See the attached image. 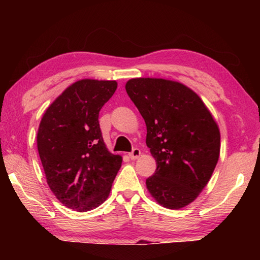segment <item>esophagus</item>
Masks as SVG:
<instances>
[{
	"mask_svg": "<svg viewBox=\"0 0 260 260\" xmlns=\"http://www.w3.org/2000/svg\"><path fill=\"white\" fill-rule=\"evenodd\" d=\"M140 155H141V151H140V149H138V148L133 149V151L128 153V156H129L131 159H138V158L140 157Z\"/></svg>",
	"mask_w": 260,
	"mask_h": 260,
	"instance_id": "obj_1",
	"label": "esophagus"
}]
</instances>
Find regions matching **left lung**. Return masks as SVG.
<instances>
[{
    "mask_svg": "<svg viewBox=\"0 0 260 260\" xmlns=\"http://www.w3.org/2000/svg\"><path fill=\"white\" fill-rule=\"evenodd\" d=\"M126 91L147 125V147L156 172L147 179L158 204L179 210L210 181L220 155V131L210 110L190 88L161 78H134Z\"/></svg>",
    "mask_w": 260,
    "mask_h": 260,
    "instance_id": "left-lung-1",
    "label": "left lung"
}]
</instances>
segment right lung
Returning <instances> with one entry per match:
<instances>
[{"instance_id":"1","label":"right lung","mask_w":260,"mask_h":260,"mask_svg":"<svg viewBox=\"0 0 260 260\" xmlns=\"http://www.w3.org/2000/svg\"><path fill=\"white\" fill-rule=\"evenodd\" d=\"M114 80L81 79L49 107L37 135L47 183L61 204L78 212L108 199L122 161L105 146L99 114L117 89Z\"/></svg>"}]
</instances>
